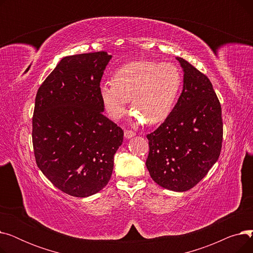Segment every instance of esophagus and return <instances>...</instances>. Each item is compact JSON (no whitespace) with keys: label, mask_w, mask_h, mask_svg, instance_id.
I'll use <instances>...</instances> for the list:
<instances>
[{"label":"esophagus","mask_w":253,"mask_h":253,"mask_svg":"<svg viewBox=\"0 0 253 253\" xmlns=\"http://www.w3.org/2000/svg\"><path fill=\"white\" fill-rule=\"evenodd\" d=\"M124 135H125V137L126 138H131V137H133L134 135H135V132L134 131H132V130H125V132H124Z\"/></svg>","instance_id":"obj_1"}]
</instances>
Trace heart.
<instances>
[{
    "mask_svg": "<svg viewBox=\"0 0 253 253\" xmlns=\"http://www.w3.org/2000/svg\"><path fill=\"white\" fill-rule=\"evenodd\" d=\"M113 83L99 88L101 102L108 115L118 120L131 108L140 122L158 124L171 114L181 87V74L171 62L132 61L113 74Z\"/></svg>",
    "mask_w": 253,
    "mask_h": 253,
    "instance_id": "heart-1",
    "label": "heart"
}]
</instances>
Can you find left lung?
I'll return each instance as SVG.
<instances>
[{"mask_svg":"<svg viewBox=\"0 0 253 253\" xmlns=\"http://www.w3.org/2000/svg\"><path fill=\"white\" fill-rule=\"evenodd\" d=\"M183 89L165 121L148 134L147 168L153 180L185 192L215 164L222 145L221 106L210 80L181 57Z\"/></svg>","mask_w":253,"mask_h":253,"instance_id":"1","label":"left lung"}]
</instances>
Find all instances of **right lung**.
<instances>
[{
    "label": "right lung",
    "instance_id": "1",
    "mask_svg": "<svg viewBox=\"0 0 253 253\" xmlns=\"http://www.w3.org/2000/svg\"><path fill=\"white\" fill-rule=\"evenodd\" d=\"M112 55L104 51L63 57L40 86L33 116L36 163L61 192L85 198L108 184L121 127L102 112L100 80Z\"/></svg>",
    "mask_w": 253,
    "mask_h": 253
}]
</instances>
